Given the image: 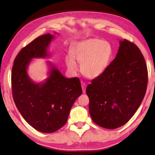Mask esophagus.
Segmentation results:
<instances>
[{
	"label": "esophagus",
	"mask_w": 155,
	"mask_h": 155,
	"mask_svg": "<svg viewBox=\"0 0 155 155\" xmlns=\"http://www.w3.org/2000/svg\"><path fill=\"white\" fill-rule=\"evenodd\" d=\"M81 87H82L83 92H85V89H86V84L85 83H81Z\"/></svg>",
	"instance_id": "1"
}]
</instances>
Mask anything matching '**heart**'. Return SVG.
<instances>
[{"label": "heart", "instance_id": "1", "mask_svg": "<svg viewBox=\"0 0 155 155\" xmlns=\"http://www.w3.org/2000/svg\"><path fill=\"white\" fill-rule=\"evenodd\" d=\"M71 56L65 59L70 71L77 70L76 61L81 64V71L85 77H99L109 66L113 56V48L108 41L97 38L86 39L76 43L70 52Z\"/></svg>", "mask_w": 155, "mask_h": 155}]
</instances>
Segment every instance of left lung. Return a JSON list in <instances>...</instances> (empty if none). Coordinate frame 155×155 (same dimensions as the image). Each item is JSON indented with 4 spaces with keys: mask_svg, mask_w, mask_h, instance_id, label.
Segmentation results:
<instances>
[{
    "mask_svg": "<svg viewBox=\"0 0 155 155\" xmlns=\"http://www.w3.org/2000/svg\"><path fill=\"white\" fill-rule=\"evenodd\" d=\"M147 83L148 70L140 50L125 39L120 40L115 58L86 88L94 122L108 129L125 124L140 106Z\"/></svg>",
    "mask_w": 155,
    "mask_h": 155,
    "instance_id": "1",
    "label": "left lung"
}]
</instances>
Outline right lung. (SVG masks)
<instances>
[{
  "instance_id": "add662e5",
  "label": "right lung",
  "mask_w": 155,
  "mask_h": 155,
  "mask_svg": "<svg viewBox=\"0 0 155 155\" xmlns=\"http://www.w3.org/2000/svg\"><path fill=\"white\" fill-rule=\"evenodd\" d=\"M54 38L47 33L24 47L15 57L12 71L15 106L28 124L45 133L55 132L66 123L73 104L82 94L77 77H65L50 61L48 77L44 81L35 83L28 76L32 59L49 57L48 48Z\"/></svg>"
}]
</instances>
